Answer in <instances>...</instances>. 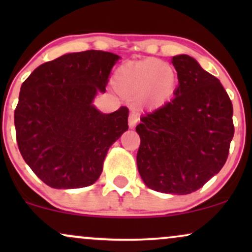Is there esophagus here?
I'll return each instance as SVG.
<instances>
[{
  "label": "esophagus",
  "instance_id": "34e87169",
  "mask_svg": "<svg viewBox=\"0 0 252 252\" xmlns=\"http://www.w3.org/2000/svg\"><path fill=\"white\" fill-rule=\"evenodd\" d=\"M138 121H140L138 115L136 114V112H131V114L129 115V126L130 128H134L136 124L138 123Z\"/></svg>",
  "mask_w": 252,
  "mask_h": 252
}]
</instances>
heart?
Listing matches in <instances>:
<instances>
[{
  "label": "heart",
  "instance_id": "1",
  "mask_svg": "<svg viewBox=\"0 0 252 252\" xmlns=\"http://www.w3.org/2000/svg\"><path fill=\"white\" fill-rule=\"evenodd\" d=\"M178 76L172 66L158 59L118 67L114 76V86L121 96L136 99L141 108L158 109L174 96Z\"/></svg>",
  "mask_w": 252,
  "mask_h": 252
}]
</instances>
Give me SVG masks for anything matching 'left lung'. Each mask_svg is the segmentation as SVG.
Returning a JSON list of instances; mask_svg holds the SVG:
<instances>
[{"label": "left lung", "instance_id": "obj_1", "mask_svg": "<svg viewBox=\"0 0 252 252\" xmlns=\"http://www.w3.org/2000/svg\"><path fill=\"white\" fill-rule=\"evenodd\" d=\"M179 86L175 97L141 117L137 168L149 189L189 194L222 168L235 134L233 108L218 78L195 59L173 57Z\"/></svg>", "mask_w": 252, "mask_h": 252}]
</instances>
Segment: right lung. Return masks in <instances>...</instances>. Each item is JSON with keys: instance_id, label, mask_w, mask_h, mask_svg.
I'll use <instances>...</instances> for the list:
<instances>
[{"instance_id": "1", "label": "right lung", "mask_w": 252, "mask_h": 252, "mask_svg": "<svg viewBox=\"0 0 252 252\" xmlns=\"http://www.w3.org/2000/svg\"><path fill=\"white\" fill-rule=\"evenodd\" d=\"M120 57L90 50L47 62L22 83L14 112L20 153L52 189L94 184L111 144L128 130L129 110L112 114L94 108Z\"/></svg>"}]
</instances>
